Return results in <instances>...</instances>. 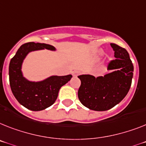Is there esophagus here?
Returning <instances> with one entry per match:
<instances>
[{
  "instance_id": "esophagus-1",
  "label": "esophagus",
  "mask_w": 146,
  "mask_h": 146,
  "mask_svg": "<svg viewBox=\"0 0 146 146\" xmlns=\"http://www.w3.org/2000/svg\"><path fill=\"white\" fill-rule=\"evenodd\" d=\"M79 75V70H74L73 72V76L74 77H76Z\"/></svg>"
}]
</instances>
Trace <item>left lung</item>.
<instances>
[{
	"mask_svg": "<svg viewBox=\"0 0 146 146\" xmlns=\"http://www.w3.org/2000/svg\"><path fill=\"white\" fill-rule=\"evenodd\" d=\"M114 60L109 62L111 73L95 77L84 74L78 76L81 85L78 97L84 106L96 111H108L122 101L129 91L133 66L128 51L116 44H111Z\"/></svg>",
	"mask_w": 146,
	"mask_h": 146,
	"instance_id": "left-lung-1",
	"label": "left lung"
}]
</instances>
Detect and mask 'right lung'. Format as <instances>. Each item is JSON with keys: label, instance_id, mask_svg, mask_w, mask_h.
Listing matches in <instances>:
<instances>
[{"label": "right lung", "instance_id": "right-lung-1", "mask_svg": "<svg viewBox=\"0 0 146 146\" xmlns=\"http://www.w3.org/2000/svg\"><path fill=\"white\" fill-rule=\"evenodd\" d=\"M44 49L56 50L54 46L46 44L26 43L18 49L9 67V84L13 95L21 105L33 111L51 106L58 97L60 88L72 78V75L52 76L41 82H31L23 76L21 67L26 56L32 51Z\"/></svg>", "mask_w": 146, "mask_h": 146}]
</instances>
